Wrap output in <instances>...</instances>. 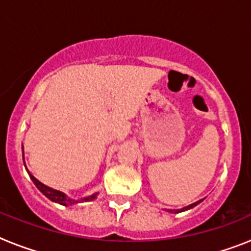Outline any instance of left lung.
Returning a JSON list of instances; mask_svg holds the SVG:
<instances>
[{"label":"left lung","instance_id":"1","mask_svg":"<svg viewBox=\"0 0 251 251\" xmlns=\"http://www.w3.org/2000/svg\"><path fill=\"white\" fill-rule=\"evenodd\" d=\"M201 201H202V200H200V201H196V202H195V203H192V205H188V206H186V207L181 208V210H176V212H181V211H186V210H190V208H192V207H195V206H196V205H199V203H200ZM171 211H172V210H171Z\"/></svg>","mask_w":251,"mask_h":251}]
</instances>
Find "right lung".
Returning a JSON list of instances; mask_svg holds the SVG:
<instances>
[{"mask_svg": "<svg viewBox=\"0 0 251 251\" xmlns=\"http://www.w3.org/2000/svg\"><path fill=\"white\" fill-rule=\"evenodd\" d=\"M22 157H24V146H22ZM28 172V171H27ZM28 176H30V178L32 179V182L35 183V186H36L37 188H39L40 191L43 192L44 195H45L48 199H50L51 201H54V202H57V203H61V205H74V203H77L80 202V201H75V200H72V199H69L68 196H66L65 194H63V192L60 191H56V190H52V188L48 187V186L43 185V183L40 182V181H37L36 178H35L32 175L28 172ZM95 197H97V194L92 195V196H88V197H84V199H81V201H92L94 200Z\"/></svg>", "mask_w": 251, "mask_h": 251, "instance_id": "right-lung-1", "label": "right lung"}]
</instances>
